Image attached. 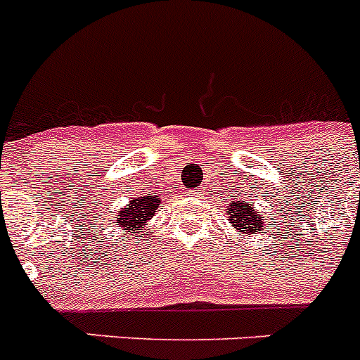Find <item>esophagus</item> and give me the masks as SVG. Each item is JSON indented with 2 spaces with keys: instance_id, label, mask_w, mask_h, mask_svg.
Masks as SVG:
<instances>
[{
  "instance_id": "1",
  "label": "esophagus",
  "mask_w": 360,
  "mask_h": 360,
  "mask_svg": "<svg viewBox=\"0 0 360 360\" xmlns=\"http://www.w3.org/2000/svg\"><path fill=\"white\" fill-rule=\"evenodd\" d=\"M191 195L196 196V195H200V193H198V191H191Z\"/></svg>"
}]
</instances>
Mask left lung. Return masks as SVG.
I'll list each match as a JSON object with an SVG mask.
<instances>
[{
  "label": "left lung",
  "instance_id": "obj_1",
  "mask_svg": "<svg viewBox=\"0 0 360 360\" xmlns=\"http://www.w3.org/2000/svg\"><path fill=\"white\" fill-rule=\"evenodd\" d=\"M229 214V224L236 229L238 234L241 236H252L263 231L265 227V216H262L256 211L252 203L249 202H231L229 209H225Z\"/></svg>",
  "mask_w": 360,
  "mask_h": 360
}]
</instances>
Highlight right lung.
Masks as SVG:
<instances>
[{
  "label": "right lung",
  "mask_w": 360,
  "mask_h": 360,
  "mask_svg": "<svg viewBox=\"0 0 360 360\" xmlns=\"http://www.w3.org/2000/svg\"><path fill=\"white\" fill-rule=\"evenodd\" d=\"M160 207V200L157 195L153 196H141V198L129 200L128 207L117 211L113 224L124 231L122 234H131L135 232V236L139 232L144 231L149 219L155 216L157 209Z\"/></svg>",
  "instance_id": "1"
}]
</instances>
